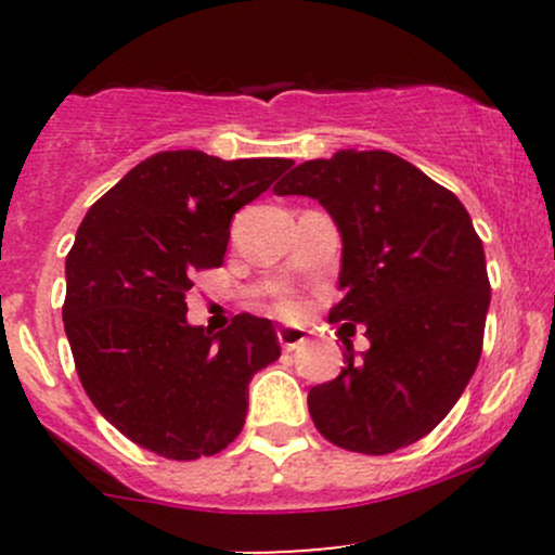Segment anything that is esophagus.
Returning <instances> with one entry per match:
<instances>
[{
	"instance_id": "1",
	"label": "esophagus",
	"mask_w": 555,
	"mask_h": 555,
	"mask_svg": "<svg viewBox=\"0 0 555 555\" xmlns=\"http://www.w3.org/2000/svg\"><path fill=\"white\" fill-rule=\"evenodd\" d=\"M276 336H279V344H282L286 352H292V349L302 347V344L308 341V334H305V331L297 328V326L276 328Z\"/></svg>"
}]
</instances>
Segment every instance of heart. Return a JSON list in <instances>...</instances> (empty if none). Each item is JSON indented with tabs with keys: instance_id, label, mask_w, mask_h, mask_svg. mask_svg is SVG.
<instances>
[{
	"instance_id": "b5f03b06",
	"label": "heart",
	"mask_w": 555,
	"mask_h": 555,
	"mask_svg": "<svg viewBox=\"0 0 555 555\" xmlns=\"http://www.w3.org/2000/svg\"><path fill=\"white\" fill-rule=\"evenodd\" d=\"M284 310H289V305H284Z\"/></svg>"
}]
</instances>
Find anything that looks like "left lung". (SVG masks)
I'll list each match as a JSON object with an SVG mask.
<instances>
[{
  "label": "left lung",
  "mask_w": 555,
  "mask_h": 555,
  "mask_svg": "<svg viewBox=\"0 0 555 555\" xmlns=\"http://www.w3.org/2000/svg\"><path fill=\"white\" fill-rule=\"evenodd\" d=\"M308 195L341 234L339 305L328 321L365 326L341 373L313 386L323 438L391 454L449 415L482 352L490 305L486 250L460 197L388 151H336L299 164L273 188ZM341 331V328H339Z\"/></svg>",
  "instance_id": "1"
}]
</instances>
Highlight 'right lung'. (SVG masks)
Here are the masks:
<instances>
[{
	"label": "right lung",
	"instance_id": "obj_1",
	"mask_svg": "<svg viewBox=\"0 0 555 555\" xmlns=\"http://www.w3.org/2000/svg\"><path fill=\"white\" fill-rule=\"evenodd\" d=\"M295 162L164 151L95 201L65 263L62 318L80 384L119 433L167 460L227 449L247 384L279 360L269 318L188 323L190 276L221 266L234 214Z\"/></svg>",
	"mask_w": 555,
	"mask_h": 555
}]
</instances>
